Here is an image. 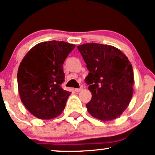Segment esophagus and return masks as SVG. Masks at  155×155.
Here are the masks:
<instances>
[{"instance_id":"esophagus-1","label":"esophagus","mask_w":155,"mask_h":155,"mask_svg":"<svg viewBox=\"0 0 155 155\" xmlns=\"http://www.w3.org/2000/svg\"><path fill=\"white\" fill-rule=\"evenodd\" d=\"M83 90V88L82 87H80V88H76L75 89V91L76 92H80V91H81V90Z\"/></svg>"}]
</instances>
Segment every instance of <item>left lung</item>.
I'll use <instances>...</instances> for the list:
<instances>
[{
    "mask_svg": "<svg viewBox=\"0 0 155 155\" xmlns=\"http://www.w3.org/2000/svg\"><path fill=\"white\" fill-rule=\"evenodd\" d=\"M89 70L86 82L92 99L86 104L92 117L111 121L129 106L133 93L134 76L125 54L111 45L84 44L77 47Z\"/></svg>",
    "mask_w": 155,
    "mask_h": 155,
    "instance_id": "obj_1",
    "label": "left lung"
}]
</instances>
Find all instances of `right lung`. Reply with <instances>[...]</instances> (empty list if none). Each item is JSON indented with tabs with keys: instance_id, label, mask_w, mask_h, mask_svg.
Instances as JSON below:
<instances>
[{
	"instance_id": "1",
	"label": "right lung",
	"mask_w": 155,
	"mask_h": 155,
	"mask_svg": "<svg viewBox=\"0 0 155 155\" xmlns=\"http://www.w3.org/2000/svg\"><path fill=\"white\" fill-rule=\"evenodd\" d=\"M74 44L51 41L39 43L28 51L17 71L21 101L40 120L58 117L71 92L63 90V65Z\"/></svg>"
}]
</instances>
